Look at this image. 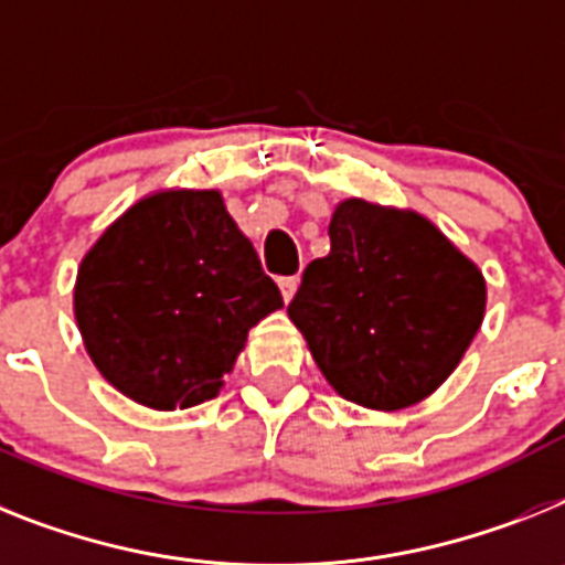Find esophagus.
I'll list each match as a JSON object with an SVG mask.
<instances>
[{"label":"esophagus","instance_id":"esophagus-1","mask_svg":"<svg viewBox=\"0 0 565 565\" xmlns=\"http://www.w3.org/2000/svg\"><path fill=\"white\" fill-rule=\"evenodd\" d=\"M278 287H281V296L284 301H290L298 290V278L296 275H287V278H278Z\"/></svg>","mask_w":565,"mask_h":565}]
</instances>
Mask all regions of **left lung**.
I'll list each match as a JSON object with an SVG mask.
<instances>
[{
	"mask_svg": "<svg viewBox=\"0 0 565 565\" xmlns=\"http://www.w3.org/2000/svg\"><path fill=\"white\" fill-rule=\"evenodd\" d=\"M330 253L290 301L333 391L402 411L443 385L486 316V278L428 217L350 198L330 217Z\"/></svg>",
	"mask_w": 565,
	"mask_h": 565,
	"instance_id": "left-lung-1",
	"label": "left lung"
}]
</instances>
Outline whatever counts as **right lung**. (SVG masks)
Instances as JSON below:
<instances>
[{
    "label": "right lung",
    "mask_w": 565,
    "mask_h": 565,
    "mask_svg": "<svg viewBox=\"0 0 565 565\" xmlns=\"http://www.w3.org/2000/svg\"><path fill=\"white\" fill-rule=\"evenodd\" d=\"M284 298L215 189H163L85 253L74 316L97 371L151 411L215 399Z\"/></svg>",
    "instance_id": "obj_1"
}]
</instances>
